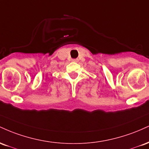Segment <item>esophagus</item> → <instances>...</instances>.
Wrapping results in <instances>:
<instances>
[{"label": "esophagus", "mask_w": 149, "mask_h": 149, "mask_svg": "<svg viewBox=\"0 0 149 149\" xmlns=\"http://www.w3.org/2000/svg\"><path fill=\"white\" fill-rule=\"evenodd\" d=\"M73 62H78V59H72Z\"/></svg>", "instance_id": "34e87169"}]
</instances>
